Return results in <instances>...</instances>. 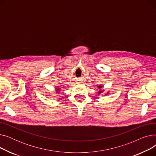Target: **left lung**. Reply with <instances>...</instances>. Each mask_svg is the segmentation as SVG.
<instances>
[{"label":"left lung","mask_w":156,"mask_h":156,"mask_svg":"<svg viewBox=\"0 0 156 156\" xmlns=\"http://www.w3.org/2000/svg\"><path fill=\"white\" fill-rule=\"evenodd\" d=\"M102 88V86H101V85H99V86H98V88H99V89H101ZM103 91L104 90H99V94H101L102 92H103ZM109 93H107V94H108Z\"/></svg>","instance_id":"obj_1"}]
</instances>
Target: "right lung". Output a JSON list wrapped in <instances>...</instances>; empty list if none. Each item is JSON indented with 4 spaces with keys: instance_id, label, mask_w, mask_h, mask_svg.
Returning <instances> with one entry per match:
<instances>
[{
    "instance_id": "obj_1",
    "label": "right lung",
    "mask_w": 156,
    "mask_h": 156,
    "mask_svg": "<svg viewBox=\"0 0 156 156\" xmlns=\"http://www.w3.org/2000/svg\"><path fill=\"white\" fill-rule=\"evenodd\" d=\"M59 88H56V90H57V92H59Z\"/></svg>"
}]
</instances>
